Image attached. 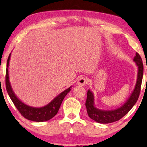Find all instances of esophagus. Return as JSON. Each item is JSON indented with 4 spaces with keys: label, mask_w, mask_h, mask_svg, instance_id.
<instances>
[{
    "label": "esophagus",
    "mask_w": 147,
    "mask_h": 147,
    "mask_svg": "<svg viewBox=\"0 0 147 147\" xmlns=\"http://www.w3.org/2000/svg\"><path fill=\"white\" fill-rule=\"evenodd\" d=\"M87 82H88V79H87V77H81V78H79V80H78L77 83L79 85H82V86H83V85H86Z\"/></svg>",
    "instance_id": "34e87169"
}]
</instances>
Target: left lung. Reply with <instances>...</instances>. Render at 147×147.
<instances>
[{
    "mask_svg": "<svg viewBox=\"0 0 147 147\" xmlns=\"http://www.w3.org/2000/svg\"><path fill=\"white\" fill-rule=\"evenodd\" d=\"M134 61L136 62L138 68V79L134 90L131 94L129 99L126 102L125 105L120 107L119 109L114 111H101L96 109L94 105V96L90 90L87 91V96L85 106L87 108V115L92 119L100 123H109L119 120L127 114L131 108L134 107L140 96L141 90V84L143 77V63L140 55L136 53V56L134 58Z\"/></svg>",
    "mask_w": 147,
    "mask_h": 147,
    "instance_id": "8db88e82",
    "label": "left lung"
}]
</instances>
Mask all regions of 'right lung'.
<instances>
[{
	"instance_id": "obj_1",
	"label": "right lung",
	"mask_w": 147,
	"mask_h": 147,
	"mask_svg": "<svg viewBox=\"0 0 147 147\" xmlns=\"http://www.w3.org/2000/svg\"><path fill=\"white\" fill-rule=\"evenodd\" d=\"M11 53L9 55L7 62V68H6V76H5V84H6V89L8 93L9 97L11 99L14 105L16 106L19 112L24 118L36 122H42L46 121L53 118L58 112L60 107L62 104L63 100L65 96L70 91V87L66 90L64 92L61 93L56 98H55L49 104L41 108H33L29 107L23 102L16 97L13 92L11 87L10 83L9 80V74H8V66L9 60H10Z\"/></svg>"
}]
</instances>
